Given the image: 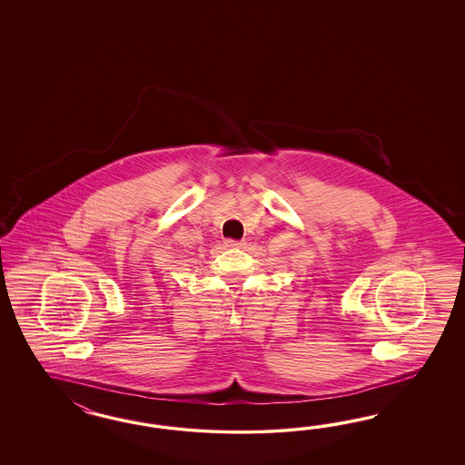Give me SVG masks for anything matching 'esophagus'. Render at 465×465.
Returning <instances> with one entry per match:
<instances>
[{"instance_id": "esophagus-1", "label": "esophagus", "mask_w": 465, "mask_h": 465, "mask_svg": "<svg viewBox=\"0 0 465 465\" xmlns=\"http://www.w3.org/2000/svg\"><path fill=\"white\" fill-rule=\"evenodd\" d=\"M243 245V240H225V247H242Z\"/></svg>"}]
</instances>
